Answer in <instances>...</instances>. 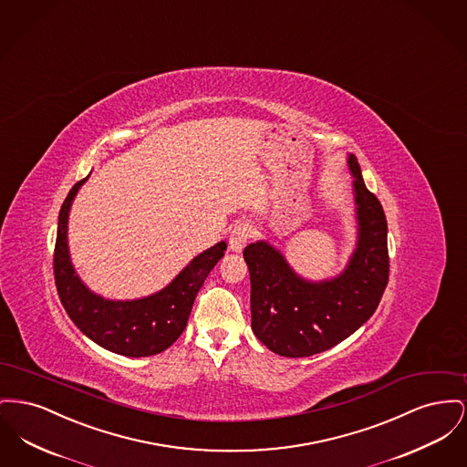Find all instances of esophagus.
I'll return each mask as SVG.
<instances>
[{
  "mask_svg": "<svg viewBox=\"0 0 467 467\" xmlns=\"http://www.w3.org/2000/svg\"><path fill=\"white\" fill-rule=\"evenodd\" d=\"M253 235V228L249 223H239L232 228L230 232V239H228V245L232 251L235 253H241L244 249V245L247 244V241L251 239Z\"/></svg>",
  "mask_w": 467,
  "mask_h": 467,
  "instance_id": "esophagus-1",
  "label": "esophagus"
}]
</instances>
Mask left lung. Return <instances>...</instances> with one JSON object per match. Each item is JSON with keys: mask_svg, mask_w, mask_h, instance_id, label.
Returning <instances> with one entry per match:
<instances>
[{"mask_svg": "<svg viewBox=\"0 0 467 467\" xmlns=\"http://www.w3.org/2000/svg\"><path fill=\"white\" fill-rule=\"evenodd\" d=\"M357 205V247L346 269L325 281H307L265 241L245 245L251 279V328L281 357H311L330 349L368 321L389 283L387 218L366 188L360 165L348 156Z\"/></svg>", "mask_w": 467, "mask_h": 467, "instance_id": "obj_1", "label": "left lung"}]
</instances>
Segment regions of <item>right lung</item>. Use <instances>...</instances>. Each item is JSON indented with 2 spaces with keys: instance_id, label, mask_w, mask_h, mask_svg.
Segmentation results:
<instances>
[{
  "instance_id": "1",
  "label": "right lung",
  "mask_w": 467,
  "mask_h": 467,
  "mask_svg": "<svg viewBox=\"0 0 467 467\" xmlns=\"http://www.w3.org/2000/svg\"><path fill=\"white\" fill-rule=\"evenodd\" d=\"M82 179L65 198L54 247V279L59 300L77 328L101 348L124 357H150L172 346L190 318L195 296L209 272L220 262L226 243H218L195 256L172 283L137 300H109L93 294L75 274L68 253V214Z\"/></svg>"
}]
</instances>
